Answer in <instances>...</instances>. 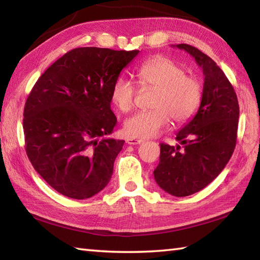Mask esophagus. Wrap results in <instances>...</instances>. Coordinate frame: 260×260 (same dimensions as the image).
Segmentation results:
<instances>
[{
  "instance_id": "1",
  "label": "esophagus",
  "mask_w": 260,
  "mask_h": 260,
  "mask_svg": "<svg viewBox=\"0 0 260 260\" xmlns=\"http://www.w3.org/2000/svg\"><path fill=\"white\" fill-rule=\"evenodd\" d=\"M126 143L128 145H137V144H141L143 143V140H136V139H127Z\"/></svg>"
}]
</instances>
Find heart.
<instances>
[{
	"mask_svg": "<svg viewBox=\"0 0 260 260\" xmlns=\"http://www.w3.org/2000/svg\"><path fill=\"white\" fill-rule=\"evenodd\" d=\"M142 86L155 88L152 97L153 109L137 112L124 123V132L133 139L156 135L168 125L184 124L198 112L202 102V86L196 78L186 76V70L175 60L157 56L143 62L136 70ZM136 89L128 79L118 78L110 89V102L120 112L133 107Z\"/></svg>",
	"mask_w": 260,
	"mask_h": 260,
	"instance_id": "b5f03b06",
	"label": "heart"
}]
</instances>
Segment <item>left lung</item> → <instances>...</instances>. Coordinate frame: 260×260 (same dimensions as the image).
<instances>
[{
  "label": "left lung",
  "mask_w": 260,
  "mask_h": 260,
  "mask_svg": "<svg viewBox=\"0 0 260 260\" xmlns=\"http://www.w3.org/2000/svg\"><path fill=\"white\" fill-rule=\"evenodd\" d=\"M176 47L190 53L203 70L202 102L176 134L181 146L161 144L154 178L169 194L187 197L211 183L229 162L237 142L239 104L233 85L211 58L185 43Z\"/></svg>",
  "instance_id": "8db88e82"
}]
</instances>
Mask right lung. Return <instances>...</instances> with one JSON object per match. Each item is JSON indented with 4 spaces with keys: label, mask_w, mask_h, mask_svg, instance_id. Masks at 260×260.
Masks as SVG:
<instances>
[{
    "label": "right lung",
    "mask_w": 260,
    "mask_h": 260,
    "mask_svg": "<svg viewBox=\"0 0 260 260\" xmlns=\"http://www.w3.org/2000/svg\"><path fill=\"white\" fill-rule=\"evenodd\" d=\"M139 50L76 48L38 79L23 112L26 155L47 183L84 200L112 178L125 141L108 139L117 118L110 89Z\"/></svg>",
    "instance_id": "obj_1"
}]
</instances>
